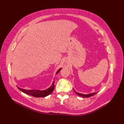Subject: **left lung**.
Listing matches in <instances>:
<instances>
[{
    "mask_svg": "<svg viewBox=\"0 0 124 124\" xmlns=\"http://www.w3.org/2000/svg\"><path fill=\"white\" fill-rule=\"evenodd\" d=\"M74 90V89H73ZM74 91L76 92V93L78 95L80 96L81 97H91L92 96H93L94 95L96 94L97 93H96V92H95V93H90V94H81V93H78V92H76L75 90Z\"/></svg>",
    "mask_w": 124,
    "mask_h": 124,
    "instance_id": "1",
    "label": "left lung"
}]
</instances>
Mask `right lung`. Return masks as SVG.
Listing matches in <instances>:
<instances>
[{
  "instance_id": "1",
  "label": "right lung",
  "mask_w": 124,
  "mask_h": 124,
  "mask_svg": "<svg viewBox=\"0 0 124 124\" xmlns=\"http://www.w3.org/2000/svg\"><path fill=\"white\" fill-rule=\"evenodd\" d=\"M61 69V68L59 69V70H57L56 74H57V73L59 72ZM54 81H53V83L52 86L50 87L49 88H47V89H45V90H44V91L35 90V89H32V90H27V89H22L18 87V86H17V87L18 88V89H20L21 91H22V92H23V93H24L28 95H31L36 97H45L49 95L50 94H51L52 92H53L54 89Z\"/></svg>"
}]
</instances>
